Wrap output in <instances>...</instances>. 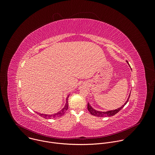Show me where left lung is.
<instances>
[{
  "instance_id": "obj_1",
  "label": "left lung",
  "mask_w": 155,
  "mask_h": 155,
  "mask_svg": "<svg viewBox=\"0 0 155 155\" xmlns=\"http://www.w3.org/2000/svg\"><path fill=\"white\" fill-rule=\"evenodd\" d=\"M126 62L128 63V62L126 61ZM130 97V94L127 99V101H126V102L120 108L115 109V110H109V111H107V112H101V111H97V110L94 109L90 104V103H87V110L88 111L90 112V114L95 117H112L114 115H115L116 114H117L119 111H120V110H121L124 106L127 104V102L129 101Z\"/></svg>"
}]
</instances>
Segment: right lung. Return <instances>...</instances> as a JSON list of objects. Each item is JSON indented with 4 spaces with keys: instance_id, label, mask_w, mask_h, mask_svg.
<instances>
[{
    "instance_id": "add662e5",
    "label": "right lung",
    "mask_w": 155,
    "mask_h": 155,
    "mask_svg": "<svg viewBox=\"0 0 155 155\" xmlns=\"http://www.w3.org/2000/svg\"><path fill=\"white\" fill-rule=\"evenodd\" d=\"M69 96V94L67 98H66V102H65V104L64 105V107L62 108V110H61L60 111H59L58 112L56 113V114H51V115H48V114H40V113H37L36 112L37 114H38V115H39L40 116L42 117L43 118H49V119H53V118H56V117H60L61 116H62L63 115H64V114L65 113V112L67 111L68 109V106H69V104H68V97Z\"/></svg>"
}]
</instances>
